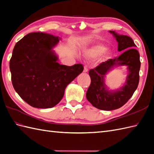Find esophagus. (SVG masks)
I'll return each mask as SVG.
<instances>
[{"mask_svg": "<svg viewBox=\"0 0 154 154\" xmlns=\"http://www.w3.org/2000/svg\"><path fill=\"white\" fill-rule=\"evenodd\" d=\"M88 71V66H84V72H87Z\"/></svg>", "mask_w": 154, "mask_h": 154, "instance_id": "34e87169", "label": "esophagus"}]
</instances>
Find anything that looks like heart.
<instances>
[{
    "label": "heart",
    "mask_w": 154,
    "mask_h": 154,
    "mask_svg": "<svg viewBox=\"0 0 154 154\" xmlns=\"http://www.w3.org/2000/svg\"><path fill=\"white\" fill-rule=\"evenodd\" d=\"M105 51H106L105 46H104L101 44H97L94 46H93L90 49H89V50H88L87 51H85L84 53V55L85 57L89 59H95V58L98 57L100 55H102ZM108 57H109V53H108L107 55L104 56L103 59H108Z\"/></svg>",
    "instance_id": "heart-1"
}]
</instances>
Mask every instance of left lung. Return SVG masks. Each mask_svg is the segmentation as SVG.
I'll list each match as a JSON object with an SVG mask.
<instances>
[{
	"mask_svg": "<svg viewBox=\"0 0 154 154\" xmlns=\"http://www.w3.org/2000/svg\"><path fill=\"white\" fill-rule=\"evenodd\" d=\"M118 43L119 51H123L117 57L101 63L96 68L89 70L91 84L86 93V98L93 106L103 110L118 109L129 100L137 89L139 82L140 68V54L134 49L136 45L127 35H119L109 31ZM126 66L129 74L125 85L118 90H109L104 83L107 72L114 66Z\"/></svg>",
	"mask_w": 154,
	"mask_h": 154,
	"instance_id": "obj_1",
	"label": "left lung"
}]
</instances>
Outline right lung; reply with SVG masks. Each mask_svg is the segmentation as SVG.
<instances>
[{"instance_id":"add662e5","label":"right lung","mask_w":154,"mask_h":154,"mask_svg":"<svg viewBox=\"0 0 154 154\" xmlns=\"http://www.w3.org/2000/svg\"><path fill=\"white\" fill-rule=\"evenodd\" d=\"M60 38L44 32H31L16 44L10 61L14 89L32 107L55 106L65 89L84 70L81 64L60 65L53 48Z\"/></svg>"}]
</instances>
